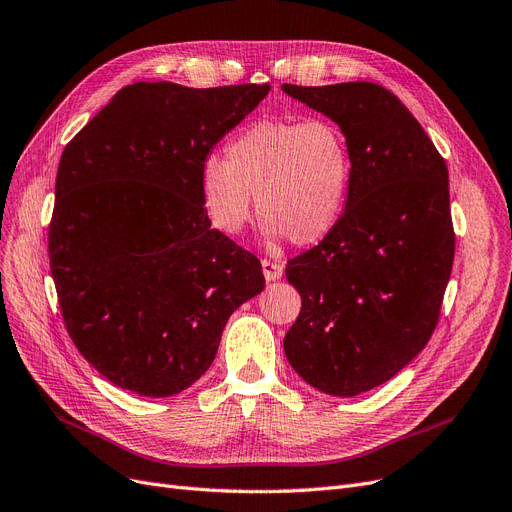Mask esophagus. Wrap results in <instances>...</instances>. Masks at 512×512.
Here are the masks:
<instances>
[{
  "instance_id": "1",
  "label": "esophagus",
  "mask_w": 512,
  "mask_h": 512,
  "mask_svg": "<svg viewBox=\"0 0 512 512\" xmlns=\"http://www.w3.org/2000/svg\"><path fill=\"white\" fill-rule=\"evenodd\" d=\"M261 268H263V276H266V280H278L282 276V266L272 259H263Z\"/></svg>"
}]
</instances>
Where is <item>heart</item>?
Here are the masks:
<instances>
[{"label": "heart", "instance_id": "b5f03b06", "mask_svg": "<svg viewBox=\"0 0 512 512\" xmlns=\"http://www.w3.org/2000/svg\"><path fill=\"white\" fill-rule=\"evenodd\" d=\"M352 151L331 120H259L225 145V162L200 168V202L208 225L238 236L257 213L272 240L323 242L342 221L352 187Z\"/></svg>", "mask_w": 512, "mask_h": 512}]
</instances>
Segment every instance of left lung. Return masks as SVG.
I'll use <instances>...</instances> for the list:
<instances>
[{
    "label": "left lung",
    "mask_w": 512,
    "mask_h": 512,
    "mask_svg": "<svg viewBox=\"0 0 512 512\" xmlns=\"http://www.w3.org/2000/svg\"><path fill=\"white\" fill-rule=\"evenodd\" d=\"M282 90L337 122L354 164L342 221L287 263L301 312L285 354L320 392L356 396L409 365L439 325L456 255L447 164L380 84Z\"/></svg>",
    "instance_id": "8db88e82"
}]
</instances>
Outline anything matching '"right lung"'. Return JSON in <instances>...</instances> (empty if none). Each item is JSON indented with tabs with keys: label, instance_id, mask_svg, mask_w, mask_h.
Wrapping results in <instances>:
<instances>
[{
	"label": "right lung",
	"instance_id": "add662e5",
	"mask_svg": "<svg viewBox=\"0 0 512 512\" xmlns=\"http://www.w3.org/2000/svg\"><path fill=\"white\" fill-rule=\"evenodd\" d=\"M270 84L118 90L56 173L48 257L69 337L111 384L173 396L200 380L259 259L208 225L200 168Z\"/></svg>",
	"mask_w": 512,
	"mask_h": 512
}]
</instances>
